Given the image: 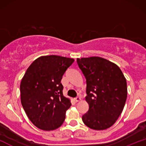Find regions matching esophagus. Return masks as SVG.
Masks as SVG:
<instances>
[{
    "label": "esophagus",
    "instance_id": "34e87169",
    "mask_svg": "<svg viewBox=\"0 0 146 146\" xmlns=\"http://www.w3.org/2000/svg\"><path fill=\"white\" fill-rule=\"evenodd\" d=\"M74 100L76 102H80V100H81V98H80V97H77V98H75Z\"/></svg>",
    "mask_w": 146,
    "mask_h": 146
}]
</instances>
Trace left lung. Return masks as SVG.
Masks as SVG:
<instances>
[{
  "mask_svg": "<svg viewBox=\"0 0 146 146\" xmlns=\"http://www.w3.org/2000/svg\"><path fill=\"white\" fill-rule=\"evenodd\" d=\"M86 79V101L89 105L82 121L88 128L102 130L116 122L127 99V83L116 64L100 57L77 58Z\"/></svg>",
  "mask_w": 146,
  "mask_h": 146,
  "instance_id": "obj_1",
  "label": "left lung"
}]
</instances>
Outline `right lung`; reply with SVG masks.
<instances>
[{
    "instance_id": "add662e5",
    "label": "right lung",
    "mask_w": 146,
    "mask_h": 146,
    "mask_svg": "<svg viewBox=\"0 0 146 146\" xmlns=\"http://www.w3.org/2000/svg\"><path fill=\"white\" fill-rule=\"evenodd\" d=\"M74 59L55 55L43 56L28 67L20 85L22 106L37 128L50 131L62 125L69 98L63 95L61 80Z\"/></svg>"
}]
</instances>
